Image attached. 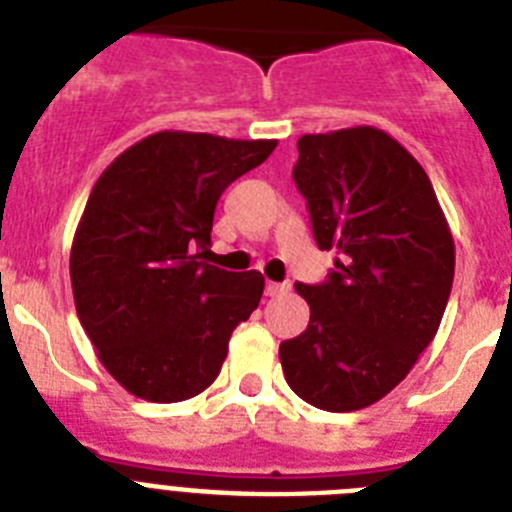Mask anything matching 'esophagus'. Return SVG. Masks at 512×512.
<instances>
[{
    "label": "esophagus",
    "instance_id": "1",
    "mask_svg": "<svg viewBox=\"0 0 512 512\" xmlns=\"http://www.w3.org/2000/svg\"><path fill=\"white\" fill-rule=\"evenodd\" d=\"M288 288H291V283L268 281V286H265V293H268V296H281V293H286Z\"/></svg>",
    "mask_w": 512,
    "mask_h": 512
}]
</instances>
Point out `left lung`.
I'll return each mask as SVG.
<instances>
[{
	"mask_svg": "<svg viewBox=\"0 0 512 512\" xmlns=\"http://www.w3.org/2000/svg\"><path fill=\"white\" fill-rule=\"evenodd\" d=\"M293 180L335 270L296 283L309 324L281 342L288 386L327 412L379 402L433 342L453 286L451 229L428 172L373 126L306 133Z\"/></svg>",
	"mask_w": 512,
	"mask_h": 512,
	"instance_id": "left-lung-1",
	"label": "left lung"
}]
</instances>
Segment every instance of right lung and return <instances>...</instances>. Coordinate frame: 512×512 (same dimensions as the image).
<instances>
[{
    "mask_svg": "<svg viewBox=\"0 0 512 512\" xmlns=\"http://www.w3.org/2000/svg\"><path fill=\"white\" fill-rule=\"evenodd\" d=\"M275 139L159 131L128 146L90 193L71 242L74 306L97 358L128 394L182 402L216 381L231 332L265 278L201 262L221 193Z\"/></svg>",
    "mask_w": 512,
    "mask_h": 512,
    "instance_id": "obj_1",
    "label": "right lung"
}]
</instances>
